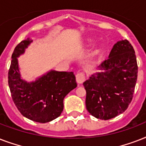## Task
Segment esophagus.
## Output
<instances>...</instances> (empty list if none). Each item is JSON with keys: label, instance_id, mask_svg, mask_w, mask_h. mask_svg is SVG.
I'll return each instance as SVG.
<instances>
[{"label": "esophagus", "instance_id": "1", "mask_svg": "<svg viewBox=\"0 0 146 146\" xmlns=\"http://www.w3.org/2000/svg\"><path fill=\"white\" fill-rule=\"evenodd\" d=\"M76 82L79 84H82V82L85 81L86 76L83 73H79L76 75Z\"/></svg>", "mask_w": 146, "mask_h": 146}]
</instances>
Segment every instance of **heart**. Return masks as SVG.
Instances as JSON below:
<instances>
[{
    "mask_svg": "<svg viewBox=\"0 0 146 146\" xmlns=\"http://www.w3.org/2000/svg\"><path fill=\"white\" fill-rule=\"evenodd\" d=\"M92 41V40H91V39H90V40H89V42H91Z\"/></svg>",
    "mask_w": 146,
    "mask_h": 146,
    "instance_id": "b5f03b06",
    "label": "heart"
}]
</instances>
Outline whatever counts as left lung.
<instances>
[{"label": "left lung", "instance_id": "8db88e82", "mask_svg": "<svg viewBox=\"0 0 146 146\" xmlns=\"http://www.w3.org/2000/svg\"><path fill=\"white\" fill-rule=\"evenodd\" d=\"M98 68L102 71L83 82L86 105L93 117L106 120L123 113L133 97L138 74L133 47L127 40L117 42Z\"/></svg>", "mask_w": 146, "mask_h": 146}]
</instances>
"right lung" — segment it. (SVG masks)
<instances>
[{
	"mask_svg": "<svg viewBox=\"0 0 146 146\" xmlns=\"http://www.w3.org/2000/svg\"><path fill=\"white\" fill-rule=\"evenodd\" d=\"M32 42L31 38H27L15 48L8 72V84L13 101L22 115L44 123L61 114L64 98L77 84L73 72L50 70L35 82L22 80L17 57L23 54Z\"/></svg>",
	"mask_w": 146,
	"mask_h": 146,
	"instance_id": "obj_1",
	"label": "right lung"
}]
</instances>
